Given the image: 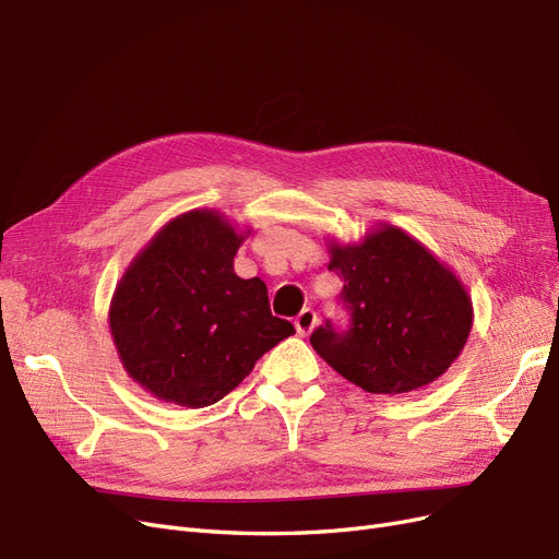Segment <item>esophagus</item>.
<instances>
[{
  "instance_id": "obj_1",
  "label": "esophagus",
  "mask_w": 559,
  "mask_h": 559,
  "mask_svg": "<svg viewBox=\"0 0 559 559\" xmlns=\"http://www.w3.org/2000/svg\"><path fill=\"white\" fill-rule=\"evenodd\" d=\"M314 324H318V312H314L312 308H304L295 320V329L299 335H308L314 329Z\"/></svg>"
}]
</instances>
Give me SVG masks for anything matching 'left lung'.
Here are the masks:
<instances>
[{
  "label": "left lung",
  "mask_w": 559,
  "mask_h": 559,
  "mask_svg": "<svg viewBox=\"0 0 559 559\" xmlns=\"http://www.w3.org/2000/svg\"><path fill=\"white\" fill-rule=\"evenodd\" d=\"M326 249L352 326H320L312 349L372 395L411 393L445 374L473 329L471 295L450 266L385 222L349 245L329 237Z\"/></svg>",
  "instance_id": "8db88e82"
}]
</instances>
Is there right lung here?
I'll return each mask as SVG.
<instances>
[{"label": "right lung", "mask_w": 559, "mask_h": 559, "mask_svg": "<svg viewBox=\"0 0 559 559\" xmlns=\"http://www.w3.org/2000/svg\"><path fill=\"white\" fill-rule=\"evenodd\" d=\"M251 228L219 210L166 222L116 283L109 331L132 381L153 397L203 408L226 397L255 360L295 333L270 310L266 285L233 260Z\"/></svg>", "instance_id": "obj_1"}]
</instances>
